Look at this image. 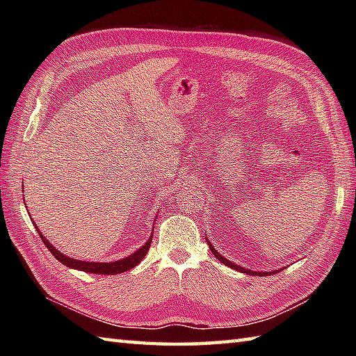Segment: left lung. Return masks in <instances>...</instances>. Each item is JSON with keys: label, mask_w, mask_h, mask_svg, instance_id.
Here are the masks:
<instances>
[{"label": "left lung", "mask_w": 356, "mask_h": 356, "mask_svg": "<svg viewBox=\"0 0 356 356\" xmlns=\"http://www.w3.org/2000/svg\"><path fill=\"white\" fill-rule=\"evenodd\" d=\"M208 241V240H207ZM208 245H209V249H211V252H213V255L216 257V259L218 260V261H222L223 264H226V266L228 268H231V269H236V270H240V272H243V274H248V275H269L270 272H257V270H249V269H245V268H241V266H238V264H234L232 261H229V260H226V259H223V257L218 254L216 249H214V246L209 243L208 241ZM277 272V270H275ZM272 274H274V272H272Z\"/></svg>", "instance_id": "1"}]
</instances>
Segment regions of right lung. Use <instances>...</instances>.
<instances>
[{"mask_svg": "<svg viewBox=\"0 0 356 356\" xmlns=\"http://www.w3.org/2000/svg\"><path fill=\"white\" fill-rule=\"evenodd\" d=\"M36 229H38V226H36ZM38 232H40V229H38ZM40 237L42 240V243L47 246L49 251L53 254V257H55L56 260L61 261L63 264H65V266L84 270V272H90V274L115 275V274H120V272H127V270L133 269L134 266H138V264L143 260V257L148 254V249L151 246V240H153V232H151L149 240H147V243L143 245L140 249H138V251H136L134 254H131L130 257H127V259L118 260V261H110V263H95V261H82V260L70 259V257H67L63 252L56 251L55 246L50 245L47 238H45L42 234H40Z\"/></svg>", "mask_w": 356, "mask_h": 356, "instance_id": "add662e5", "label": "right lung"}]
</instances>
